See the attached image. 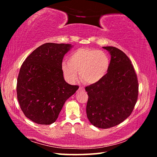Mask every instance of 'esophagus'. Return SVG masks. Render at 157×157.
<instances>
[{
	"mask_svg": "<svg viewBox=\"0 0 157 157\" xmlns=\"http://www.w3.org/2000/svg\"><path fill=\"white\" fill-rule=\"evenodd\" d=\"M79 90H84V88L82 87V86H79Z\"/></svg>",
	"mask_w": 157,
	"mask_h": 157,
	"instance_id": "34e87169",
	"label": "esophagus"
}]
</instances>
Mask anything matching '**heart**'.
Masks as SVG:
<instances>
[{"label":"heart","instance_id":"obj_1","mask_svg":"<svg viewBox=\"0 0 157 157\" xmlns=\"http://www.w3.org/2000/svg\"><path fill=\"white\" fill-rule=\"evenodd\" d=\"M110 67V58L105 52L96 49L79 48L71 53L68 62H63L61 69L65 79L69 82L76 80L79 72L83 81L93 84L105 78Z\"/></svg>","mask_w":157,"mask_h":157}]
</instances>
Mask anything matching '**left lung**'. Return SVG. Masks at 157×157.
I'll return each mask as SVG.
<instances>
[{"instance_id": "1", "label": "left lung", "mask_w": 157, "mask_h": 157, "mask_svg": "<svg viewBox=\"0 0 157 157\" xmlns=\"http://www.w3.org/2000/svg\"><path fill=\"white\" fill-rule=\"evenodd\" d=\"M111 54V67L102 80L86 86L87 117L93 125L107 129L119 125L132 114L138 96V81L129 57L113 46H104Z\"/></svg>"}]
</instances>
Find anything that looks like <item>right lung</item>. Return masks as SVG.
Here are the masks:
<instances>
[{
	"instance_id": "add662e5",
	"label": "right lung",
	"mask_w": 157,
	"mask_h": 157,
	"mask_svg": "<svg viewBox=\"0 0 157 157\" xmlns=\"http://www.w3.org/2000/svg\"><path fill=\"white\" fill-rule=\"evenodd\" d=\"M72 46L46 43L35 49L21 65L17 96L23 114L38 124L54 123L65 101L79 88L63 78V56Z\"/></svg>"
}]
</instances>
